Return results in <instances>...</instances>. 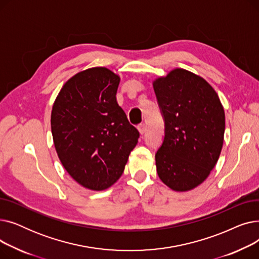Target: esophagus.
<instances>
[{"instance_id": "obj_1", "label": "esophagus", "mask_w": 259, "mask_h": 259, "mask_svg": "<svg viewBox=\"0 0 259 259\" xmlns=\"http://www.w3.org/2000/svg\"><path fill=\"white\" fill-rule=\"evenodd\" d=\"M139 131H140V133L143 135V134H145V132H146V130H147V127H146V125L145 124H141V125H139Z\"/></svg>"}]
</instances>
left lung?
<instances>
[{
  "instance_id": "left-lung-1",
  "label": "left lung",
  "mask_w": 259,
  "mask_h": 259,
  "mask_svg": "<svg viewBox=\"0 0 259 259\" xmlns=\"http://www.w3.org/2000/svg\"><path fill=\"white\" fill-rule=\"evenodd\" d=\"M153 89L165 119L164 142L155 154L158 178L174 191H190L220 158L224 107L205 78L182 68L154 79Z\"/></svg>"
}]
</instances>
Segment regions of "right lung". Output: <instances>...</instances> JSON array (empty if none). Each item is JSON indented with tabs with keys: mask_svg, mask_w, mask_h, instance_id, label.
<instances>
[{
	"mask_svg": "<svg viewBox=\"0 0 259 259\" xmlns=\"http://www.w3.org/2000/svg\"><path fill=\"white\" fill-rule=\"evenodd\" d=\"M120 77L93 67L68 79L53 103L54 147L71 178L93 191L120 178L140 138L116 101Z\"/></svg>",
	"mask_w": 259,
	"mask_h": 259,
	"instance_id": "right-lung-1",
	"label": "right lung"
}]
</instances>
